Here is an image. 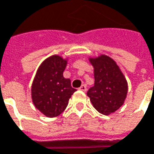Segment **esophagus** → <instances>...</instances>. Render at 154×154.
Returning <instances> with one entry per match:
<instances>
[{
  "mask_svg": "<svg viewBox=\"0 0 154 154\" xmlns=\"http://www.w3.org/2000/svg\"><path fill=\"white\" fill-rule=\"evenodd\" d=\"M79 89H80V91H83V92H86V90H87L86 85H82V86H80Z\"/></svg>",
  "mask_w": 154,
  "mask_h": 154,
  "instance_id": "obj_1",
  "label": "esophagus"
}]
</instances>
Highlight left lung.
<instances>
[{
  "mask_svg": "<svg viewBox=\"0 0 154 154\" xmlns=\"http://www.w3.org/2000/svg\"><path fill=\"white\" fill-rule=\"evenodd\" d=\"M89 60L94 68L95 82L88 90L87 96L99 113H114L127 97V80L115 61L109 56L101 55Z\"/></svg>",
  "mask_w": 154,
  "mask_h": 154,
  "instance_id": "1",
  "label": "left lung"
}]
</instances>
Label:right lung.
<instances>
[{
	"label": "right lung",
	"mask_w": 154,
	"mask_h": 154,
	"mask_svg": "<svg viewBox=\"0 0 154 154\" xmlns=\"http://www.w3.org/2000/svg\"><path fill=\"white\" fill-rule=\"evenodd\" d=\"M67 60L60 56L47 58L39 66L32 86V98L35 107L48 117L59 116L68 106L76 89L71 80L63 77Z\"/></svg>",
	"instance_id": "right-lung-1"
}]
</instances>
